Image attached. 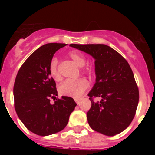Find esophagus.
I'll return each mask as SVG.
<instances>
[{"instance_id": "esophagus-1", "label": "esophagus", "mask_w": 155, "mask_h": 155, "mask_svg": "<svg viewBox=\"0 0 155 155\" xmlns=\"http://www.w3.org/2000/svg\"><path fill=\"white\" fill-rule=\"evenodd\" d=\"M75 102H76V103L78 104V105H79V104H80V102H81V100L76 98V99H75Z\"/></svg>"}]
</instances>
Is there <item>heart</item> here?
<instances>
[{
	"label": "heart",
	"mask_w": 155,
	"mask_h": 155,
	"mask_svg": "<svg viewBox=\"0 0 155 155\" xmlns=\"http://www.w3.org/2000/svg\"><path fill=\"white\" fill-rule=\"evenodd\" d=\"M68 56L75 63V64H77L80 68L84 66V64H85V57L84 56V54H82L80 52L71 51L68 53ZM57 65H58V61H57V58L54 57V58L52 59L50 63L49 72H50V76L56 81H59L61 78L58 71ZM83 71L85 73H91L92 69L91 68L87 67V68H84ZM88 86H89V83L84 78H80L78 80L75 81L68 80L60 85L59 92L64 96L79 98L86 91Z\"/></svg>",
	"instance_id": "b5f03b06"
}]
</instances>
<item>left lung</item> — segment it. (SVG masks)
Here are the masks:
<instances>
[{"mask_svg": "<svg viewBox=\"0 0 155 155\" xmlns=\"http://www.w3.org/2000/svg\"><path fill=\"white\" fill-rule=\"evenodd\" d=\"M95 60V83L87 94L91 106L87 113L94 131L114 136L131 124L139 102V90L128 62L110 46L104 44H71ZM100 101L94 103L93 97Z\"/></svg>", "mask_w": 155, "mask_h": 155, "instance_id": "left-lung-1", "label": "left lung"}]
</instances>
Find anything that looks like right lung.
I'll return each instance as SVG.
<instances>
[{
  "instance_id": "add662e5",
  "label": "right lung",
  "mask_w": 155,
  "mask_h": 155,
  "mask_svg": "<svg viewBox=\"0 0 155 155\" xmlns=\"http://www.w3.org/2000/svg\"><path fill=\"white\" fill-rule=\"evenodd\" d=\"M65 46L54 42L37 49L20 68L14 84L16 113L28 130L39 136L64 130L77 105L74 100L68 96L50 103V98H56L57 91L49 66L54 53Z\"/></svg>"
}]
</instances>
